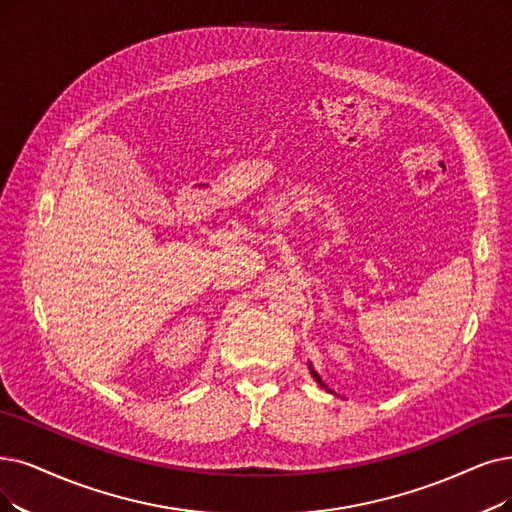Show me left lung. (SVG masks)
<instances>
[{
  "label": "left lung",
  "instance_id": "left-lung-1",
  "mask_svg": "<svg viewBox=\"0 0 512 512\" xmlns=\"http://www.w3.org/2000/svg\"><path fill=\"white\" fill-rule=\"evenodd\" d=\"M311 374H313V378H317V382H319V384H321V386H325V384H323V382H321V378H319V376H317V372H315V370H311ZM325 388H327V386H325Z\"/></svg>",
  "mask_w": 512,
  "mask_h": 512
}]
</instances>
